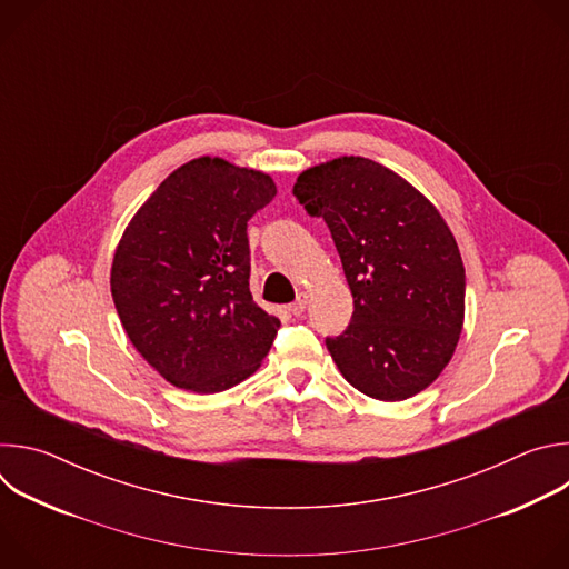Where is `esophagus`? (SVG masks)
Here are the masks:
<instances>
[{
  "label": "esophagus",
  "mask_w": 569,
  "mask_h": 569,
  "mask_svg": "<svg viewBox=\"0 0 569 569\" xmlns=\"http://www.w3.org/2000/svg\"><path fill=\"white\" fill-rule=\"evenodd\" d=\"M306 306H308V295H306V292H299V295H297V299L290 303V312L299 317V315H303Z\"/></svg>",
  "instance_id": "34e87169"
}]
</instances>
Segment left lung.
<instances>
[{
  "label": "left lung",
  "mask_w": 569,
  "mask_h": 569,
  "mask_svg": "<svg viewBox=\"0 0 569 569\" xmlns=\"http://www.w3.org/2000/svg\"><path fill=\"white\" fill-rule=\"evenodd\" d=\"M292 193L329 224L353 295L347 331L327 338L340 373L378 400L423 391L463 327L466 272L443 216L408 180L353 154L306 169Z\"/></svg>",
  "instance_id": "obj_1"
}]
</instances>
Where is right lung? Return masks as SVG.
Returning <instances> with one entry per match:
<instances>
[{
  "label": "right lung",
  "mask_w": 569,
  "mask_h": 569,
  "mask_svg": "<svg viewBox=\"0 0 569 569\" xmlns=\"http://www.w3.org/2000/svg\"><path fill=\"white\" fill-rule=\"evenodd\" d=\"M277 196L220 157L176 169L128 222L110 290L141 358L171 385L216 393L250 378L281 321L250 292L248 220Z\"/></svg>",
  "instance_id": "1"
}]
</instances>
